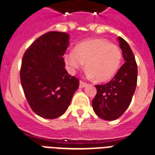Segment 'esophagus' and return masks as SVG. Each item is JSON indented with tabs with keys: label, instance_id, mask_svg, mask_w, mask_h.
<instances>
[{
	"label": "esophagus",
	"instance_id": "1",
	"mask_svg": "<svg viewBox=\"0 0 155 155\" xmlns=\"http://www.w3.org/2000/svg\"><path fill=\"white\" fill-rule=\"evenodd\" d=\"M86 85H87V84H86V83L83 82V81H81V80H80V86H79L80 88H84Z\"/></svg>",
	"mask_w": 155,
	"mask_h": 155
}]
</instances>
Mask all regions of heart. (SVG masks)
Instances as JSON below:
<instances>
[{
  "label": "heart",
  "instance_id": "b5f03b06",
  "mask_svg": "<svg viewBox=\"0 0 155 155\" xmlns=\"http://www.w3.org/2000/svg\"><path fill=\"white\" fill-rule=\"evenodd\" d=\"M64 59L72 72L83 67L85 62L88 76L104 82L117 73L122 61V52L117 45L106 39H91L78 44L74 51L67 52Z\"/></svg>",
  "mask_w": 155,
  "mask_h": 155
}]
</instances>
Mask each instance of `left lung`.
<instances>
[{
	"label": "left lung",
	"mask_w": 155,
	"mask_h": 155,
	"mask_svg": "<svg viewBox=\"0 0 155 155\" xmlns=\"http://www.w3.org/2000/svg\"><path fill=\"white\" fill-rule=\"evenodd\" d=\"M118 41L124 63L109 83L96 85L97 94L92 101L94 112L105 120H114L129 106L137 82V66L129 45L119 36Z\"/></svg>",
	"instance_id": "1"
}]
</instances>
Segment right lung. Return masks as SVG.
<instances>
[{
    "mask_svg": "<svg viewBox=\"0 0 155 155\" xmlns=\"http://www.w3.org/2000/svg\"><path fill=\"white\" fill-rule=\"evenodd\" d=\"M70 35L50 31L34 41L23 55L20 71L22 89L31 108L45 119L67 111L79 80L65 69L63 55Z\"/></svg>",
    "mask_w": 155,
    "mask_h": 155,
    "instance_id": "1",
    "label": "right lung"
}]
</instances>
